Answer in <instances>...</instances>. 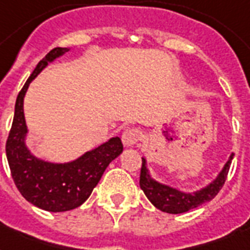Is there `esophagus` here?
Here are the masks:
<instances>
[{"label":"esophagus","instance_id":"34e87169","mask_svg":"<svg viewBox=\"0 0 250 250\" xmlns=\"http://www.w3.org/2000/svg\"><path fill=\"white\" fill-rule=\"evenodd\" d=\"M141 137H143V133H141L140 129L128 128L125 129L122 135V141H123L125 146H133L141 140Z\"/></svg>","mask_w":250,"mask_h":250}]
</instances>
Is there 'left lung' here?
<instances>
[{"label":"left lung","instance_id":"obj_1","mask_svg":"<svg viewBox=\"0 0 250 250\" xmlns=\"http://www.w3.org/2000/svg\"><path fill=\"white\" fill-rule=\"evenodd\" d=\"M232 158L233 153H231L229 161L226 162L221 172L209 186L201 188L200 190H196V192H192V193H188V192H183V190H179L176 188H172V187L154 180L146 168V160L143 157L141 158L143 165H141L140 172V188L144 190L145 196L148 197L149 201L161 211L170 214L186 213L188 210L194 209L205 202L211 201L217 196L227 179Z\"/></svg>","mask_w":250,"mask_h":250}]
</instances>
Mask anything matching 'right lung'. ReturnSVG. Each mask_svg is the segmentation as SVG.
<instances>
[{"instance_id": "add662e5", "label": "right lung", "mask_w": 250, "mask_h": 250, "mask_svg": "<svg viewBox=\"0 0 250 250\" xmlns=\"http://www.w3.org/2000/svg\"><path fill=\"white\" fill-rule=\"evenodd\" d=\"M68 50L67 48H54L37 63L18 94L13 125L6 141V157L11 176L21 196L32 205L53 213L72 210L85 202L106 167L123 152L121 139L111 137L78 160L67 164H53L35 157L27 148L25 136L28 129L23 110L25 92L49 62Z\"/></svg>"}]
</instances>
